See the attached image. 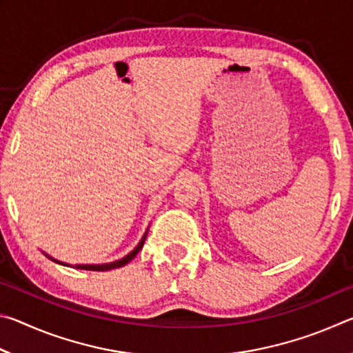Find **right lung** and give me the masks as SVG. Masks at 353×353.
Segmentation results:
<instances>
[{
    "mask_svg": "<svg viewBox=\"0 0 353 353\" xmlns=\"http://www.w3.org/2000/svg\"><path fill=\"white\" fill-rule=\"evenodd\" d=\"M145 240H146V234H145V236L141 238V241L139 243V246H137L129 255L124 256L123 260H118L115 263H109V265H77L76 268H79V270H85V271H109V270H113V268H121L124 265H128V263L132 260L137 254L140 252V249L143 248V244H145ZM51 260H54V259H51ZM54 261H57V260H54ZM57 263H61V261H57ZM62 265H63V263H62Z\"/></svg>",
    "mask_w": 353,
    "mask_h": 353,
    "instance_id": "obj_1",
    "label": "right lung"
}]
</instances>
